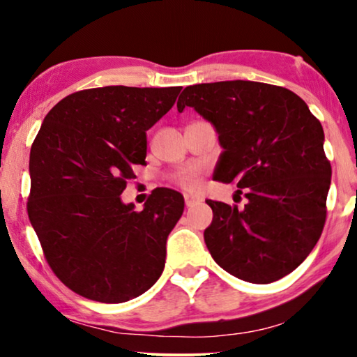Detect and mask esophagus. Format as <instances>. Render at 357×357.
Masks as SVG:
<instances>
[{
  "label": "esophagus",
  "mask_w": 357,
  "mask_h": 357,
  "mask_svg": "<svg viewBox=\"0 0 357 357\" xmlns=\"http://www.w3.org/2000/svg\"><path fill=\"white\" fill-rule=\"evenodd\" d=\"M199 202H202V198H199L198 195H195V193H185V204H187L188 208H190V206H195V204L199 203Z\"/></svg>",
  "instance_id": "34e87169"
}]
</instances>
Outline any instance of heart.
Returning <instances> with one entry per match:
<instances>
[{
  "label": "heart",
  "mask_w": 357,
  "mask_h": 357,
  "mask_svg": "<svg viewBox=\"0 0 357 357\" xmlns=\"http://www.w3.org/2000/svg\"><path fill=\"white\" fill-rule=\"evenodd\" d=\"M180 182H182L183 185H187V187H192V188L197 187V185H198L197 177H195L192 172H185L182 175V178H180Z\"/></svg>",
  "instance_id": "obj_1"
}]
</instances>
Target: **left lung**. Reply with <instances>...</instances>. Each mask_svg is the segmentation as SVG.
Instances as JSON below:
<instances>
[{
  "label": "left lung",
  "mask_w": 357,
  "mask_h": 357,
  "mask_svg": "<svg viewBox=\"0 0 357 357\" xmlns=\"http://www.w3.org/2000/svg\"><path fill=\"white\" fill-rule=\"evenodd\" d=\"M185 107L218 133L222 153L213 178L236 182L248 199L243 209L206 199L213 222L204 242L214 261L255 284L289 275L325 226L331 165L320 121L292 91L255 81L188 86L177 110Z\"/></svg>",
  "instance_id": "1"
}]
</instances>
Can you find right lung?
<instances>
[{"mask_svg": "<svg viewBox=\"0 0 357 357\" xmlns=\"http://www.w3.org/2000/svg\"><path fill=\"white\" fill-rule=\"evenodd\" d=\"M182 87L105 86L75 92L42 121L29 159L27 213L53 273L76 294L119 304L149 289L183 197L155 188L143 211L120 195L144 164L146 131Z\"/></svg>", "mask_w": 357, "mask_h": 357, "instance_id": "add662e5", "label": "right lung"}]
</instances>
